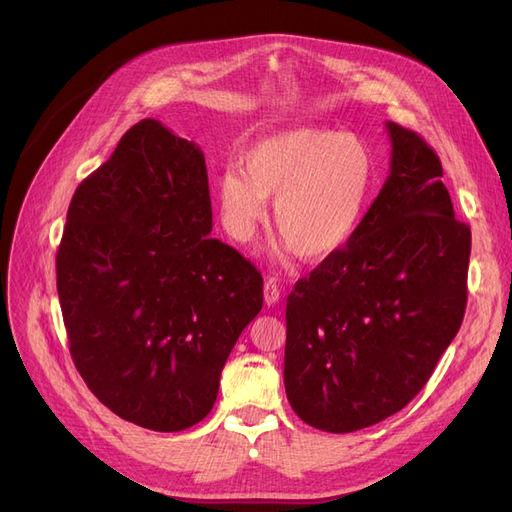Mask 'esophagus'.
<instances>
[{
  "label": "esophagus",
  "instance_id": "esophagus-1",
  "mask_svg": "<svg viewBox=\"0 0 512 512\" xmlns=\"http://www.w3.org/2000/svg\"><path fill=\"white\" fill-rule=\"evenodd\" d=\"M280 301V282L275 277H267L265 280V303L267 305H275Z\"/></svg>",
  "mask_w": 512,
  "mask_h": 512
}]
</instances>
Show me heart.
I'll use <instances>...</instances> for the list:
<instances>
[{"instance_id": "obj_1", "label": "heart", "mask_w": 512, "mask_h": 512, "mask_svg": "<svg viewBox=\"0 0 512 512\" xmlns=\"http://www.w3.org/2000/svg\"><path fill=\"white\" fill-rule=\"evenodd\" d=\"M376 166L354 134L301 128L262 138L241 156V173L226 170L215 185L224 230L250 245L273 222L286 250L324 260L354 239L374 190Z\"/></svg>"}]
</instances>
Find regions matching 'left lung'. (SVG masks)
Here are the masks:
<instances>
[{"label": "left lung", "mask_w": 512, "mask_h": 512, "mask_svg": "<svg viewBox=\"0 0 512 512\" xmlns=\"http://www.w3.org/2000/svg\"><path fill=\"white\" fill-rule=\"evenodd\" d=\"M386 130L391 173L354 239L286 301L288 401L301 421L331 433L408 406L468 303L472 232L455 218L438 153L393 121Z\"/></svg>", "instance_id": "8db88e82"}]
</instances>
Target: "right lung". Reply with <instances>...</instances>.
Here are the masks:
<instances>
[{
  "label": "right lung",
  "mask_w": 512,
  "mask_h": 512,
  "mask_svg": "<svg viewBox=\"0 0 512 512\" xmlns=\"http://www.w3.org/2000/svg\"><path fill=\"white\" fill-rule=\"evenodd\" d=\"M205 156L156 119L76 188L57 250L72 361L102 404L153 431L211 412L262 275L211 239Z\"/></svg>",
  "instance_id": "1"
}]
</instances>
